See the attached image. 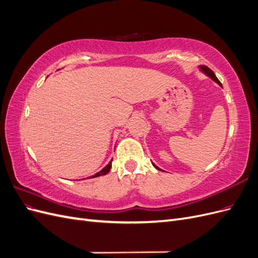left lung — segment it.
Segmentation results:
<instances>
[{
	"label": "left lung",
	"instance_id": "8db88e82",
	"mask_svg": "<svg viewBox=\"0 0 258 258\" xmlns=\"http://www.w3.org/2000/svg\"><path fill=\"white\" fill-rule=\"evenodd\" d=\"M199 70H200V71H201L202 73H204V74H206L207 76H209L211 80H212V81H214L215 83H217V84H218V85H220V86H222L221 82L217 80V77L215 76V74H214V72L212 71V70H211V69H209V68H208V67H206V66H199ZM153 166H154V167H155L156 169H157V170H160V171H161V169H160V168H158V167H157V166H156V165H154V163H153Z\"/></svg>",
	"mask_w": 258,
	"mask_h": 258
}]
</instances>
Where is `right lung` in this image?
<instances>
[{
	"instance_id": "1",
	"label": "right lung",
	"mask_w": 258,
	"mask_h": 258,
	"mask_svg": "<svg viewBox=\"0 0 258 258\" xmlns=\"http://www.w3.org/2000/svg\"><path fill=\"white\" fill-rule=\"evenodd\" d=\"M113 160V159H112ZM112 160L107 163V165L101 170V171H99V172H97L95 175H91V176H89V178H92V177H97V176H100V175H105V174H107L108 172H110V170H111V168H112ZM88 178V177H87Z\"/></svg>"
}]
</instances>
